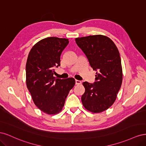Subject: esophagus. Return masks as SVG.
<instances>
[{"instance_id": "1", "label": "esophagus", "mask_w": 146, "mask_h": 146, "mask_svg": "<svg viewBox=\"0 0 146 146\" xmlns=\"http://www.w3.org/2000/svg\"><path fill=\"white\" fill-rule=\"evenodd\" d=\"M81 81L80 80H76V85H79V84H81Z\"/></svg>"}]
</instances>
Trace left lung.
Returning a JSON list of instances; mask_svg holds the SVG:
<instances>
[{
	"label": "left lung",
	"mask_w": 146,
	"mask_h": 146,
	"mask_svg": "<svg viewBox=\"0 0 146 146\" xmlns=\"http://www.w3.org/2000/svg\"><path fill=\"white\" fill-rule=\"evenodd\" d=\"M76 42L86 56L91 67L96 71L93 83H83L85 92L82 96V104L88 111H104L113 104L122 85L119 50L111 39L104 35L77 38Z\"/></svg>",
	"instance_id": "8db88e82"
}]
</instances>
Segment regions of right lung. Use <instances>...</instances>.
I'll use <instances>...</instances> for the list:
<instances>
[{"label": "right lung", "instance_id": "right-lung-1", "mask_svg": "<svg viewBox=\"0 0 146 146\" xmlns=\"http://www.w3.org/2000/svg\"><path fill=\"white\" fill-rule=\"evenodd\" d=\"M69 40L48 37L37 42L29 52L26 63V83L36 107L48 114L62 110L66 98L75 85L74 78H56L55 69Z\"/></svg>", "mask_w": 146, "mask_h": 146}]
</instances>
